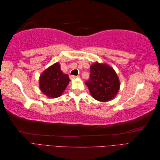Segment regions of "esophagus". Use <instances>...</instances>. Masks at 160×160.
<instances>
[{"instance_id": "1", "label": "esophagus", "mask_w": 160, "mask_h": 160, "mask_svg": "<svg viewBox=\"0 0 160 160\" xmlns=\"http://www.w3.org/2000/svg\"><path fill=\"white\" fill-rule=\"evenodd\" d=\"M71 79H77V78H79V76H75V75H71L70 76Z\"/></svg>"}]
</instances>
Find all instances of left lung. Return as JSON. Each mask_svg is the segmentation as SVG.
<instances>
[{
	"instance_id": "left-lung-1",
	"label": "left lung",
	"mask_w": 160,
	"mask_h": 160,
	"mask_svg": "<svg viewBox=\"0 0 160 160\" xmlns=\"http://www.w3.org/2000/svg\"><path fill=\"white\" fill-rule=\"evenodd\" d=\"M90 77L85 82L93 98L107 102L118 94L120 82L113 68L107 64L96 62L90 67Z\"/></svg>"
}]
</instances>
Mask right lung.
<instances>
[{
	"label": "right lung",
	"mask_w": 160,
	"mask_h": 160,
	"mask_svg": "<svg viewBox=\"0 0 160 160\" xmlns=\"http://www.w3.org/2000/svg\"><path fill=\"white\" fill-rule=\"evenodd\" d=\"M69 81L68 75L64 74L61 70L59 62H56L41 73L39 88L47 97L56 98L63 93Z\"/></svg>",
	"instance_id": "obj_1"
}]
</instances>
